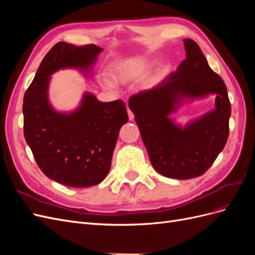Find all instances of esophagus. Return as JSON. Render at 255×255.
Segmentation results:
<instances>
[{"mask_svg": "<svg viewBox=\"0 0 255 255\" xmlns=\"http://www.w3.org/2000/svg\"><path fill=\"white\" fill-rule=\"evenodd\" d=\"M128 119L129 121H133L134 120V114L130 112L129 110H128Z\"/></svg>", "mask_w": 255, "mask_h": 255, "instance_id": "esophagus-1", "label": "esophagus"}]
</instances>
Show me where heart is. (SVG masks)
I'll return each instance as SVG.
<instances>
[{"mask_svg":"<svg viewBox=\"0 0 255 255\" xmlns=\"http://www.w3.org/2000/svg\"><path fill=\"white\" fill-rule=\"evenodd\" d=\"M137 74V69L130 67V66H123L117 71V76L120 80H129L134 78ZM105 87L107 88H114L115 85L110 81H104Z\"/></svg>","mask_w":255,"mask_h":255,"instance_id":"b5f03b06","label":"heart"}]
</instances>
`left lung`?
Here are the masks:
<instances>
[{
  "label": "left lung",
  "instance_id": "8db88e82",
  "mask_svg": "<svg viewBox=\"0 0 255 255\" xmlns=\"http://www.w3.org/2000/svg\"><path fill=\"white\" fill-rule=\"evenodd\" d=\"M186 59L155 86L130 97L143 144L155 170L170 179L203 174L225 148L231 103L225 82L191 39H184ZM216 96L215 109L183 126L170 116L183 105Z\"/></svg>",
  "mask_w": 255,
  "mask_h": 255
}]
</instances>
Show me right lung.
<instances>
[{
	"instance_id": "add662e5",
	"label": "right lung",
	"mask_w": 255,
	"mask_h": 255,
	"mask_svg": "<svg viewBox=\"0 0 255 255\" xmlns=\"http://www.w3.org/2000/svg\"><path fill=\"white\" fill-rule=\"evenodd\" d=\"M103 49L58 42L44 56L23 100L24 137L37 165L49 179L70 187H89L109 173L119 130L128 120L120 100L101 102L85 91L72 111L50 101L52 75L73 69L91 79Z\"/></svg>"
}]
</instances>
